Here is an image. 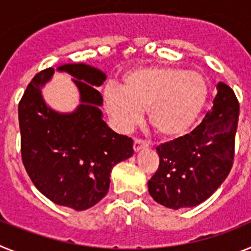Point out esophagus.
<instances>
[{"label": "esophagus", "mask_w": 251, "mask_h": 251, "mask_svg": "<svg viewBox=\"0 0 251 251\" xmlns=\"http://www.w3.org/2000/svg\"><path fill=\"white\" fill-rule=\"evenodd\" d=\"M147 146L148 143L146 141H143V139L136 138L134 142H133V150H134V152H138V151H141L142 148H146Z\"/></svg>", "instance_id": "esophagus-1"}]
</instances>
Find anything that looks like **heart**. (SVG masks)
<instances>
[{"mask_svg": "<svg viewBox=\"0 0 251 251\" xmlns=\"http://www.w3.org/2000/svg\"><path fill=\"white\" fill-rule=\"evenodd\" d=\"M208 95L205 76L176 66H145L123 76L121 88L109 85L103 103L115 128L134 127L147 110V122L159 137L176 138L191 127Z\"/></svg>", "mask_w": 251, "mask_h": 251, "instance_id": "1", "label": "heart"}]
</instances>
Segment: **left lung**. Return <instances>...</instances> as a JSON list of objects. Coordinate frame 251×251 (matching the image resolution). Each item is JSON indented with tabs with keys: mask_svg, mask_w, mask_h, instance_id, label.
Returning <instances> with one entry per match:
<instances>
[{
	"mask_svg": "<svg viewBox=\"0 0 251 251\" xmlns=\"http://www.w3.org/2000/svg\"><path fill=\"white\" fill-rule=\"evenodd\" d=\"M239 110L234 90L217 84L203 121L191 133L156 148L159 166L148 181L153 200L174 210L194 207L220 187L232 167Z\"/></svg>",
	"mask_w": 251,
	"mask_h": 251,
	"instance_id": "obj_1",
	"label": "left lung"
}]
</instances>
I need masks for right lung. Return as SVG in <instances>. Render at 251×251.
I'll return each instance as SVG.
<instances>
[{"mask_svg": "<svg viewBox=\"0 0 251 251\" xmlns=\"http://www.w3.org/2000/svg\"><path fill=\"white\" fill-rule=\"evenodd\" d=\"M57 70L74 76L81 104L65 114L49 108L40 86L55 69L37 73L19 103L22 163L44 196L81 211L105 196L112 168L132 156L133 141L101 119L103 98L97 88L106 79L103 72L85 64H66Z\"/></svg>", "mask_w": 251, "mask_h": 251, "instance_id": "obj_1", "label": "right lung"}]
</instances>
